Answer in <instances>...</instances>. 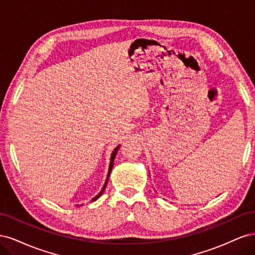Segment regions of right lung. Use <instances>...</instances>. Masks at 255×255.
Here are the masks:
<instances>
[{
    "mask_svg": "<svg viewBox=\"0 0 255 255\" xmlns=\"http://www.w3.org/2000/svg\"><path fill=\"white\" fill-rule=\"evenodd\" d=\"M119 148H120V144L117 146V148H116L113 152H112V155H111V161H110V167H109V172H107V176H106V180H105V183H104V185H103V188L101 189V191L99 192V194L95 197V198H92V200H91V202H95L96 200H98L100 197L102 196V194H103V191H104V189H105V187H106V185H107V182H109V177H110V174H111V172H112V169H113V167H114V160H115V157H116V155H117V152H118V150H119ZM79 206V205H78Z\"/></svg>",
    "mask_w": 255,
    "mask_h": 255,
    "instance_id": "1",
    "label": "right lung"
}]
</instances>
